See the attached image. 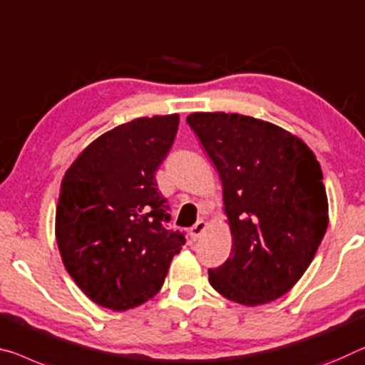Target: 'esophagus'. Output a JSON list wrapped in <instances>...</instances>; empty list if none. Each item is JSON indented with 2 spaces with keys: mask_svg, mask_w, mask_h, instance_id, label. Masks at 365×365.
<instances>
[{
  "mask_svg": "<svg viewBox=\"0 0 365 365\" xmlns=\"http://www.w3.org/2000/svg\"><path fill=\"white\" fill-rule=\"evenodd\" d=\"M205 228H207V223L204 222V220H199L197 223H195V225L190 228V232H189V235H190V238H192L194 241L197 240L202 233L205 232Z\"/></svg>",
  "mask_w": 365,
  "mask_h": 365,
  "instance_id": "esophagus-1",
  "label": "esophagus"
}]
</instances>
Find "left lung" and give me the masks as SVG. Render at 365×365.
<instances>
[{
	"label": "left lung",
	"instance_id": "8db88e82",
	"mask_svg": "<svg viewBox=\"0 0 365 365\" xmlns=\"http://www.w3.org/2000/svg\"><path fill=\"white\" fill-rule=\"evenodd\" d=\"M187 124L215 165L232 251L209 269L218 294L256 307L294 287L328 228V197L304 140L243 114L192 112Z\"/></svg>",
	"mask_w": 365,
	"mask_h": 365
}]
</instances>
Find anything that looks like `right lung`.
Wrapping results in <instances>:
<instances>
[{"instance_id": "obj_1", "label": "right lung", "mask_w": 365, "mask_h": 365, "mask_svg": "<svg viewBox=\"0 0 365 365\" xmlns=\"http://www.w3.org/2000/svg\"><path fill=\"white\" fill-rule=\"evenodd\" d=\"M178 125V114L117 125L89 143L61 179V261L83 294L109 310L125 312L158 294L186 241L163 227L170 215L155 181Z\"/></svg>"}]
</instances>
